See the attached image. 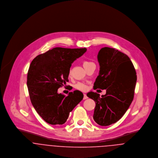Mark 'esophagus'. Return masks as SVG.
<instances>
[{
	"label": "esophagus",
	"instance_id": "obj_1",
	"mask_svg": "<svg viewBox=\"0 0 158 158\" xmlns=\"http://www.w3.org/2000/svg\"><path fill=\"white\" fill-rule=\"evenodd\" d=\"M88 97V96H87V95L86 94H84V97H83V99L84 100H85V99H87Z\"/></svg>",
	"mask_w": 158,
	"mask_h": 158
}]
</instances>
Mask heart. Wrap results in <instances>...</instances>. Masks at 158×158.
Returning a JSON list of instances; mask_svg holds the SVG:
<instances>
[{
	"instance_id": "1",
	"label": "heart",
	"mask_w": 158,
	"mask_h": 158,
	"mask_svg": "<svg viewBox=\"0 0 158 158\" xmlns=\"http://www.w3.org/2000/svg\"><path fill=\"white\" fill-rule=\"evenodd\" d=\"M92 64H94V63L92 61H89L85 60L83 62V65L85 69H86ZM75 88L77 90H81V91H86L88 89V84L86 83H84V82H78L77 83L75 84Z\"/></svg>"
}]
</instances>
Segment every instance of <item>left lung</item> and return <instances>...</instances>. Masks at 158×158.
Returning a JSON list of instances; mask_svg holds the SVG:
<instances>
[{"label":"left lung","instance_id":"8db88e82","mask_svg":"<svg viewBox=\"0 0 158 158\" xmlns=\"http://www.w3.org/2000/svg\"><path fill=\"white\" fill-rule=\"evenodd\" d=\"M99 75L94 83V89H106L100 97L90 92L87 96L95 102L93 118L101 126L117 122L126 113L133 100L137 75L130 58L114 48L104 47L98 54Z\"/></svg>","mask_w":158,"mask_h":158}]
</instances>
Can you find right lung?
Masks as SVG:
<instances>
[{"mask_svg":"<svg viewBox=\"0 0 158 158\" xmlns=\"http://www.w3.org/2000/svg\"><path fill=\"white\" fill-rule=\"evenodd\" d=\"M86 50L55 47L38 55L31 61L27 73L29 96L34 108L47 123H64L70 112L82 100L83 94L80 91L65 95L58 94V89L69 81L72 63Z\"/></svg>","mask_w":158,"mask_h":158,"instance_id":"add662e5","label":"right lung"}]
</instances>
